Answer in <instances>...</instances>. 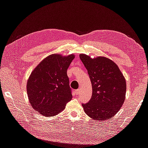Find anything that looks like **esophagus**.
<instances>
[{
  "label": "esophagus",
  "instance_id": "obj_1",
  "mask_svg": "<svg viewBox=\"0 0 148 148\" xmlns=\"http://www.w3.org/2000/svg\"><path fill=\"white\" fill-rule=\"evenodd\" d=\"M75 92H76V94H77V95H78V94L80 92V89H76V90H75Z\"/></svg>",
  "mask_w": 148,
  "mask_h": 148
}]
</instances>
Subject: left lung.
<instances>
[{
	"instance_id": "left-lung-1",
	"label": "left lung",
	"mask_w": 148,
	"mask_h": 148,
	"mask_svg": "<svg viewBox=\"0 0 148 148\" xmlns=\"http://www.w3.org/2000/svg\"><path fill=\"white\" fill-rule=\"evenodd\" d=\"M79 58L88 70L92 95L87 104H82L84 112L92 119L105 121L113 117L126 99V80L118 65L109 58H91L85 53Z\"/></svg>"
}]
</instances>
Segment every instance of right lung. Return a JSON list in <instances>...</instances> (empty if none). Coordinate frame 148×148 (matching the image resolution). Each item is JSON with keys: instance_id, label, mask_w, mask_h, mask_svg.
<instances>
[{"instance_id": "1", "label": "right lung", "mask_w": 148, "mask_h": 148, "mask_svg": "<svg viewBox=\"0 0 148 148\" xmlns=\"http://www.w3.org/2000/svg\"><path fill=\"white\" fill-rule=\"evenodd\" d=\"M74 54L53 53L44 59L32 71L26 91L31 107L46 117H53L63 111L72 95L67 69Z\"/></svg>"}]
</instances>
